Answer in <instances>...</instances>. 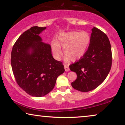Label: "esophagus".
Returning a JSON list of instances; mask_svg holds the SVG:
<instances>
[{"label":"esophagus","mask_w":125,"mask_h":125,"mask_svg":"<svg viewBox=\"0 0 125 125\" xmlns=\"http://www.w3.org/2000/svg\"><path fill=\"white\" fill-rule=\"evenodd\" d=\"M64 68H65V72H69L70 71L69 68V65L67 64H65L64 65Z\"/></svg>","instance_id":"esophagus-1"}]
</instances>
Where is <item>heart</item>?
<instances>
[{"label":"heart","instance_id":"obj_1","mask_svg":"<svg viewBox=\"0 0 125 125\" xmlns=\"http://www.w3.org/2000/svg\"><path fill=\"white\" fill-rule=\"evenodd\" d=\"M90 43V36L86 31H72L62 33L58 37V41H52L51 48L54 58L60 60L62 54L61 47L64 48L65 60H78L88 51Z\"/></svg>","mask_w":125,"mask_h":125}]
</instances>
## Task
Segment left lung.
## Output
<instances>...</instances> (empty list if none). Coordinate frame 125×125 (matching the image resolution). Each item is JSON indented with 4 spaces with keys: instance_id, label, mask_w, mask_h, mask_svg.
Segmentation results:
<instances>
[{
    "instance_id": "1",
    "label": "left lung",
    "mask_w": 125,
    "mask_h": 125,
    "mask_svg": "<svg viewBox=\"0 0 125 125\" xmlns=\"http://www.w3.org/2000/svg\"><path fill=\"white\" fill-rule=\"evenodd\" d=\"M90 43L83 57L69 66L77 74L72 83L74 89L83 92L94 89L103 83L110 71L112 49L108 37L99 29H92Z\"/></svg>"
}]
</instances>
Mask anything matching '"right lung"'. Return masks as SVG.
<instances>
[{
    "label": "right lung",
    "instance_id": "obj_1",
    "mask_svg": "<svg viewBox=\"0 0 125 125\" xmlns=\"http://www.w3.org/2000/svg\"><path fill=\"white\" fill-rule=\"evenodd\" d=\"M46 27H32L22 33L13 46L11 66L20 88L40 97L52 91L57 78L64 72L62 63L54 59L51 47L39 36Z\"/></svg>",
    "mask_w": 125,
    "mask_h": 125
}]
</instances>
